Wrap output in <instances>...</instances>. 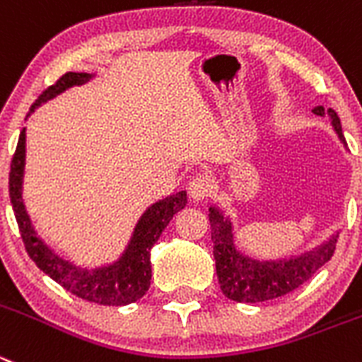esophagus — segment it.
Returning a JSON list of instances; mask_svg holds the SVG:
<instances>
[{
	"label": "esophagus",
	"instance_id": "esophagus-1",
	"mask_svg": "<svg viewBox=\"0 0 362 362\" xmlns=\"http://www.w3.org/2000/svg\"><path fill=\"white\" fill-rule=\"evenodd\" d=\"M187 192L189 198L194 202H202L204 198L209 197V192H211V184L205 177H194L187 185Z\"/></svg>",
	"mask_w": 362,
	"mask_h": 362
}]
</instances>
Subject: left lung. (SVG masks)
Returning a JSON list of instances; mask_svg holds the SVG:
<instances>
[{"instance_id": "obj_1", "label": "left lung", "mask_w": 362, "mask_h": 362, "mask_svg": "<svg viewBox=\"0 0 362 362\" xmlns=\"http://www.w3.org/2000/svg\"><path fill=\"white\" fill-rule=\"evenodd\" d=\"M314 116L327 117L330 127L343 143V128L339 116L334 109H323L322 105L314 107ZM209 221L211 238L214 243V261L221 291L227 298L241 303H257L275 300L288 295L310 279L322 266L330 261L336 250L339 230L303 253H295L288 257L259 259L246 252L238 239L234 219L227 209L218 204H209Z\"/></svg>"}]
</instances>
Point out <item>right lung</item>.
Segmentation results:
<instances>
[{
  "mask_svg": "<svg viewBox=\"0 0 362 362\" xmlns=\"http://www.w3.org/2000/svg\"><path fill=\"white\" fill-rule=\"evenodd\" d=\"M96 76V73H73V71L66 73L55 86L48 87L37 98L35 103L30 107L26 119L39 109L40 105L48 103L49 100H53L71 87L83 86ZM25 165L26 128H23L21 134H19L18 148L13 153L12 164H10L8 191L26 252L37 264V268L46 273L49 279L55 280L57 284H60L64 289L76 295L78 298L87 300V302L121 307L143 298L150 288L151 280V248L160 238L164 228L168 227L171 218L185 207L187 192L178 191L146 207V211L135 223L134 232H132L127 246L116 261L105 262L101 266H83L60 255L49 243L40 238L37 228L33 227L32 218L26 211L25 198H23Z\"/></svg>",
  "mask_w": 362,
  "mask_h": 362,
  "instance_id": "obj_1",
  "label": "right lung"
}]
</instances>
